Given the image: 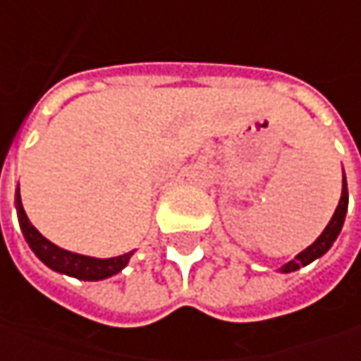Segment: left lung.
Instances as JSON below:
<instances>
[{"instance_id": "left-lung-1", "label": "left lung", "mask_w": 361, "mask_h": 361, "mask_svg": "<svg viewBox=\"0 0 361 361\" xmlns=\"http://www.w3.org/2000/svg\"><path fill=\"white\" fill-rule=\"evenodd\" d=\"M345 213H348V185H345V176H343V187H341V199L340 204H338V209H336V213L331 216V221H329V225L326 227V231L317 237V241L310 245L305 251H301L293 261H289L287 265L281 267L283 273H289V271H295L299 267H303V265H307V263H312L315 261L317 257H322L326 253L327 249L334 245V241L338 239V235H340L341 227H343V219H345Z\"/></svg>"}]
</instances>
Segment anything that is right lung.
<instances>
[{"label":"right lung","instance_id":"1","mask_svg":"<svg viewBox=\"0 0 361 361\" xmlns=\"http://www.w3.org/2000/svg\"><path fill=\"white\" fill-rule=\"evenodd\" d=\"M16 207H18L20 227L25 241L30 245V249L48 265L49 269L72 275V277L84 279V281H98V279L112 277V275H116L118 271L126 267L132 253H124V255L112 257V259H94V257L70 253L66 249L56 247L54 243H49L46 237H42L39 231L30 223V219H27L23 207H21L20 188H18V195H16Z\"/></svg>","mask_w":361,"mask_h":361}]
</instances>
